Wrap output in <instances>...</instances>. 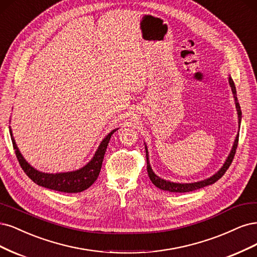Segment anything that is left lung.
Here are the masks:
<instances>
[{"instance_id": "1", "label": "left lung", "mask_w": 257, "mask_h": 257, "mask_svg": "<svg viewBox=\"0 0 257 257\" xmlns=\"http://www.w3.org/2000/svg\"><path fill=\"white\" fill-rule=\"evenodd\" d=\"M229 81V85L231 87V92L234 94V98H235V102H236V107H237V112H238V120H239V125H240V121H241V110H240V105L238 102V99H237V94H236V87L234 84V81L229 77L228 79ZM238 140H239V134L236 137L235 140V143L233 146V150H231L228 158L226 159L225 163L223 164V167L221 168V170L217 173L214 174V175L210 178H207L205 180L202 181H198V183H193V184H176V183H171V181H167L164 180L160 177H158L156 175V174L153 172L150 162H148V153H147V148H146V161H147V172H148V176H150L152 183L156 186L158 187L161 190H164V191H170V192H178V193H184V192H190V191H194V190L197 189H201L204 188L206 186H209L216 183L217 180H219L223 175H224L225 172L227 171V169L229 168V165L233 162V159L235 157L236 154V150H237V146H238Z\"/></svg>"}]
</instances>
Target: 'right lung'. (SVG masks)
Masks as SVG:
<instances>
[{
	"label": "right lung",
	"mask_w": 257,
	"mask_h": 257,
	"mask_svg": "<svg viewBox=\"0 0 257 257\" xmlns=\"http://www.w3.org/2000/svg\"><path fill=\"white\" fill-rule=\"evenodd\" d=\"M115 131L116 130H113L111 134H109L103 139L101 144L98 147L94 158L90 160V162L86 164L84 168H82L81 170H78L76 172L47 174V173H41L35 170L34 168H32L31 165L24 160V158L18 150L17 145H16V142L12 134V129H10L16 157H17L20 167L22 168L24 173H26L27 175L38 186L55 190V191L67 192V193L82 192L95 183V180L98 178L99 173H100V170H101V165H102L103 157L106 151L107 144H109L111 136Z\"/></svg>",
	"instance_id": "right-lung-1"
}]
</instances>
